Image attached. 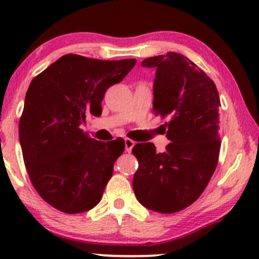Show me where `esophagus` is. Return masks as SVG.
<instances>
[{
	"label": "esophagus",
	"mask_w": 259,
	"mask_h": 259,
	"mask_svg": "<svg viewBox=\"0 0 259 259\" xmlns=\"http://www.w3.org/2000/svg\"><path fill=\"white\" fill-rule=\"evenodd\" d=\"M135 144H136V142H133L132 139H128V138L124 139V148H126L127 153H131V151H132V149H133V147H135Z\"/></svg>",
	"instance_id": "34e87169"
}]
</instances>
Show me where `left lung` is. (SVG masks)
<instances>
[{
	"label": "left lung",
	"mask_w": 259,
	"mask_h": 259,
	"mask_svg": "<svg viewBox=\"0 0 259 259\" xmlns=\"http://www.w3.org/2000/svg\"><path fill=\"white\" fill-rule=\"evenodd\" d=\"M142 66L156 70L153 110L169 117L171 143L163 153L153 143L133 147L139 163L133 190L144 207L175 213L199 199L217 167L221 100L214 82L183 54L147 58Z\"/></svg>",
	"instance_id": "obj_1"
}]
</instances>
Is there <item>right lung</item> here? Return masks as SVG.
<instances>
[{
  "mask_svg": "<svg viewBox=\"0 0 259 259\" xmlns=\"http://www.w3.org/2000/svg\"><path fill=\"white\" fill-rule=\"evenodd\" d=\"M136 59L99 60L66 54L30 83L19 122V141L30 181L54 208L75 214L102 200L122 138L99 142L81 126L102 115V100Z\"/></svg>",
  "mask_w": 259,
  "mask_h": 259,
  "instance_id": "obj_1",
  "label": "right lung"
}]
</instances>
